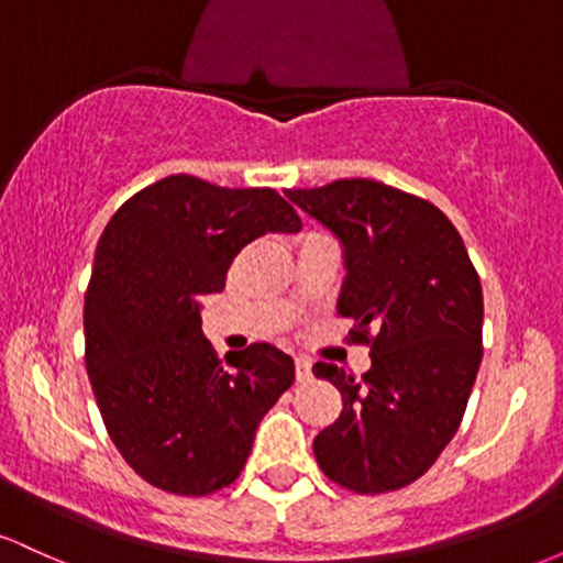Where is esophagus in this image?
<instances>
[{
    "instance_id": "1",
    "label": "esophagus",
    "mask_w": 563,
    "mask_h": 563,
    "mask_svg": "<svg viewBox=\"0 0 563 563\" xmlns=\"http://www.w3.org/2000/svg\"><path fill=\"white\" fill-rule=\"evenodd\" d=\"M309 378H312V363L307 357H296V380L307 384Z\"/></svg>"
}]
</instances>
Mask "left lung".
Wrapping results in <instances>:
<instances>
[{
	"mask_svg": "<svg viewBox=\"0 0 563 563\" xmlns=\"http://www.w3.org/2000/svg\"><path fill=\"white\" fill-rule=\"evenodd\" d=\"M344 243L341 318L371 349L357 378L318 363L341 416L314 437L328 479L357 495L402 489L434 466L466 412L482 365L484 299L461 232L431 200L376 179L286 190Z\"/></svg>",
	"mask_w": 563,
	"mask_h": 563,
	"instance_id": "left-lung-1",
	"label": "left lung"
}]
</instances>
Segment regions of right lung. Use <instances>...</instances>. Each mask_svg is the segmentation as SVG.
<instances>
[{
    "mask_svg": "<svg viewBox=\"0 0 563 563\" xmlns=\"http://www.w3.org/2000/svg\"><path fill=\"white\" fill-rule=\"evenodd\" d=\"M299 228L273 187L190 174L134 192L108 222L84 296V363L113 444L153 487H230L264 412L294 384V360L273 344L222 363L200 331V299L224 290L251 241Z\"/></svg>",
    "mask_w": 563,
    "mask_h": 563,
    "instance_id": "add662e5",
    "label": "right lung"
}]
</instances>
